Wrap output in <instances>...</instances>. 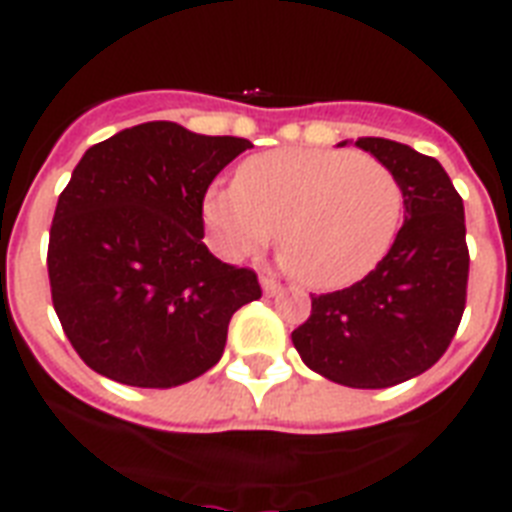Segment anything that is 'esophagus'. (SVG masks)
Wrapping results in <instances>:
<instances>
[{
    "mask_svg": "<svg viewBox=\"0 0 512 512\" xmlns=\"http://www.w3.org/2000/svg\"><path fill=\"white\" fill-rule=\"evenodd\" d=\"M260 287H263V292L268 297L279 295V292H281V284L276 279H271V276H263V279H260Z\"/></svg>",
    "mask_w": 512,
    "mask_h": 512,
    "instance_id": "obj_1",
    "label": "esophagus"
}]
</instances>
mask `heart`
I'll return each instance as SVG.
<instances>
[{"instance_id":"b5f03b06","label":"heart","mask_w":512,"mask_h":512,"mask_svg":"<svg viewBox=\"0 0 512 512\" xmlns=\"http://www.w3.org/2000/svg\"><path fill=\"white\" fill-rule=\"evenodd\" d=\"M201 212L223 255H255L279 231L289 271L308 287L335 289L388 255L404 220V188L374 156L276 148L241 164L236 188L207 191Z\"/></svg>"}]
</instances>
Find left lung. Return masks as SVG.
<instances>
[{
	"mask_svg": "<svg viewBox=\"0 0 512 512\" xmlns=\"http://www.w3.org/2000/svg\"><path fill=\"white\" fill-rule=\"evenodd\" d=\"M356 146L396 172L404 225L364 279L311 297L292 342L308 369L337 385L390 388L436 364L460 327L470 268L465 207L433 156L385 138Z\"/></svg>",
	"mask_w": 512,
	"mask_h": 512,
	"instance_id": "obj_1",
	"label": "left lung"
}]
</instances>
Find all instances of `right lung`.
Instances as JSON below:
<instances>
[{"label":"right lung","instance_id":"obj_1","mask_svg":"<svg viewBox=\"0 0 512 512\" xmlns=\"http://www.w3.org/2000/svg\"><path fill=\"white\" fill-rule=\"evenodd\" d=\"M244 138L146 122L84 151L55 207L52 305L82 361L132 388H175L220 361L255 271L204 244L201 204Z\"/></svg>","mask_w":512,"mask_h":512}]
</instances>
